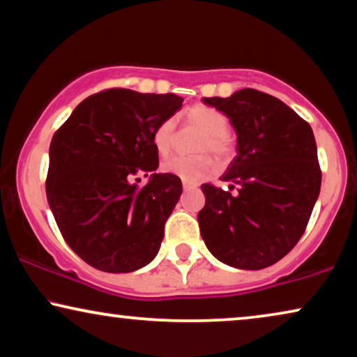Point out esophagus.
Returning a JSON list of instances; mask_svg holds the SVG:
<instances>
[{"mask_svg":"<svg viewBox=\"0 0 357 357\" xmlns=\"http://www.w3.org/2000/svg\"><path fill=\"white\" fill-rule=\"evenodd\" d=\"M183 188H184V191H191V189L197 188V184L189 183V181H183Z\"/></svg>","mask_w":357,"mask_h":357,"instance_id":"obj_1","label":"esophagus"}]
</instances>
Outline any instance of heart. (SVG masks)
I'll list each match as a JSON object with an SVG mask.
<instances>
[{
    "mask_svg": "<svg viewBox=\"0 0 357 357\" xmlns=\"http://www.w3.org/2000/svg\"><path fill=\"white\" fill-rule=\"evenodd\" d=\"M184 123L192 129L201 130L194 151L197 156H171L161 165L165 173L174 174L183 181L197 183L212 173L215 165L206 153H211L220 161H228L235 153V142L228 134V119L223 112L206 104H196L183 114ZM176 122L166 119L153 132V145L160 155H168L174 145Z\"/></svg>",
    "mask_w": 357,
    "mask_h": 357,
    "instance_id": "b5f03b06",
    "label": "heart"
}]
</instances>
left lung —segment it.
<instances>
[{
    "label": "left lung",
    "mask_w": 357,
    "mask_h": 357,
    "mask_svg": "<svg viewBox=\"0 0 357 357\" xmlns=\"http://www.w3.org/2000/svg\"><path fill=\"white\" fill-rule=\"evenodd\" d=\"M230 119L236 156L222 181L202 184L201 235L222 263L263 269L284 258L305 231L321 186L312 127L278 98L245 88L230 98H204Z\"/></svg>",
    "instance_id": "1"
}]
</instances>
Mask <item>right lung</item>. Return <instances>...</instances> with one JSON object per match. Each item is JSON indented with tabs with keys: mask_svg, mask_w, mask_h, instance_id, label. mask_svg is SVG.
Instances as JSON below:
<instances>
[{
	"mask_svg": "<svg viewBox=\"0 0 357 357\" xmlns=\"http://www.w3.org/2000/svg\"><path fill=\"white\" fill-rule=\"evenodd\" d=\"M176 94L111 88L79 102L55 132L45 191L60 234L104 273H130L158 253L165 223L183 192L178 176H135L158 168L153 132L181 107Z\"/></svg>",
	"mask_w": 357,
	"mask_h": 357,
	"instance_id": "obj_1",
	"label": "right lung"
}]
</instances>
